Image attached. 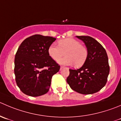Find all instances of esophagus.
Returning <instances> with one entry per match:
<instances>
[{
	"label": "esophagus",
	"mask_w": 121,
	"mask_h": 121,
	"mask_svg": "<svg viewBox=\"0 0 121 121\" xmlns=\"http://www.w3.org/2000/svg\"><path fill=\"white\" fill-rule=\"evenodd\" d=\"M63 68H64V67H63V66H61V67H60V70H61V69H63Z\"/></svg>",
	"instance_id": "esophagus-1"
}]
</instances>
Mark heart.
<instances>
[{
  "label": "heart",
  "instance_id": "b5f03b06",
  "mask_svg": "<svg viewBox=\"0 0 121 121\" xmlns=\"http://www.w3.org/2000/svg\"><path fill=\"white\" fill-rule=\"evenodd\" d=\"M58 47L54 44L50 45L48 53L52 60L57 61L64 55V58L58 60L60 64L71 65L74 64L77 67L84 64L88 56L86 47L80 44L77 39L73 38H65L57 42Z\"/></svg>",
  "mask_w": 121,
  "mask_h": 121
}]
</instances>
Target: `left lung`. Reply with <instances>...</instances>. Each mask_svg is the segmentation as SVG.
Masks as SVG:
<instances>
[{"label":"left lung","mask_w":121,"mask_h":121,"mask_svg":"<svg viewBox=\"0 0 121 121\" xmlns=\"http://www.w3.org/2000/svg\"><path fill=\"white\" fill-rule=\"evenodd\" d=\"M85 44L88 51L86 61L79 69H69L67 82L70 87L83 95L99 92L106 84L109 73L108 57L105 49L89 36H76Z\"/></svg>","instance_id":"obj_1"}]
</instances>
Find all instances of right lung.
Instances as JSON below:
<instances>
[{
	"mask_svg": "<svg viewBox=\"0 0 121 121\" xmlns=\"http://www.w3.org/2000/svg\"><path fill=\"white\" fill-rule=\"evenodd\" d=\"M56 38L36 34L26 38L15 57V80L24 94L39 96L48 92L52 76L60 66L48 53Z\"/></svg>",
	"mask_w": 121,
	"mask_h": 121,
	"instance_id": "right-lung-1",
	"label": "right lung"
}]
</instances>
